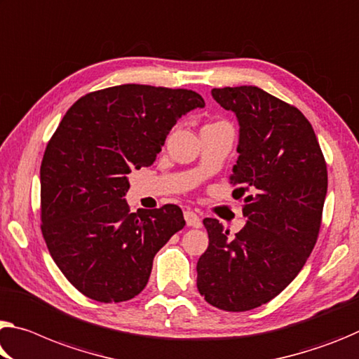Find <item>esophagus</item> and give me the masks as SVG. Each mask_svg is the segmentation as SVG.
<instances>
[{"label":"esophagus","instance_id":"1","mask_svg":"<svg viewBox=\"0 0 359 359\" xmlns=\"http://www.w3.org/2000/svg\"><path fill=\"white\" fill-rule=\"evenodd\" d=\"M184 217H185V222L189 226H200L201 225V219L198 217V214L193 212V210H185Z\"/></svg>","mask_w":359,"mask_h":359}]
</instances>
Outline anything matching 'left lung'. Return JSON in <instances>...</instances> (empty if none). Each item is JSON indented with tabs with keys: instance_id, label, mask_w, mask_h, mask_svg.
I'll list each match as a JSON object with an SVG mask.
<instances>
[{
	"instance_id": "8db88e82",
	"label": "left lung",
	"mask_w": 359,
	"mask_h": 359,
	"mask_svg": "<svg viewBox=\"0 0 359 359\" xmlns=\"http://www.w3.org/2000/svg\"><path fill=\"white\" fill-rule=\"evenodd\" d=\"M236 115L240 153L230 180L246 225L230 236L204 219L209 246L196 286L208 304L248 311L270 302L302 270L315 248L327 191V168L309 119L257 86L210 90Z\"/></svg>"
}]
</instances>
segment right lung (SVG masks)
<instances>
[{"instance_id": "obj_1", "label": "right lung", "mask_w": 359, "mask_h": 359, "mask_svg": "<svg viewBox=\"0 0 359 359\" xmlns=\"http://www.w3.org/2000/svg\"><path fill=\"white\" fill-rule=\"evenodd\" d=\"M195 90L121 84L73 104L44 151L41 231L65 278L97 302H124L144 291L153 257L184 229L182 209L130 212L128 174L150 166L169 130L203 108Z\"/></svg>"}]
</instances>
